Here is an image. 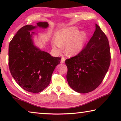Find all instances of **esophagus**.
<instances>
[{
	"instance_id": "1",
	"label": "esophagus",
	"mask_w": 121,
	"mask_h": 121,
	"mask_svg": "<svg viewBox=\"0 0 121 121\" xmlns=\"http://www.w3.org/2000/svg\"><path fill=\"white\" fill-rule=\"evenodd\" d=\"M65 58H64V57H62V58H61V63H65Z\"/></svg>"
}]
</instances>
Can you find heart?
<instances>
[{
    "instance_id": "heart-1",
    "label": "heart",
    "mask_w": 121,
    "mask_h": 121,
    "mask_svg": "<svg viewBox=\"0 0 121 121\" xmlns=\"http://www.w3.org/2000/svg\"><path fill=\"white\" fill-rule=\"evenodd\" d=\"M87 38L86 33L84 31L78 32V28L71 26L62 29L57 32L56 41L53 47L60 52L65 46V52L69 56H75L80 53L84 47Z\"/></svg>"
}]
</instances>
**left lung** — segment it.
<instances>
[{
    "label": "left lung",
    "instance_id": "8db88e82",
    "mask_svg": "<svg viewBox=\"0 0 121 121\" xmlns=\"http://www.w3.org/2000/svg\"><path fill=\"white\" fill-rule=\"evenodd\" d=\"M108 39L100 26L84 48L76 56L66 59L67 79L73 90L80 93L93 91L105 77L110 63Z\"/></svg>",
    "mask_w": 121,
    "mask_h": 121
}]
</instances>
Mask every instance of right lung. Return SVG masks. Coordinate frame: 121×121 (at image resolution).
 <instances>
[{
	"mask_svg": "<svg viewBox=\"0 0 121 121\" xmlns=\"http://www.w3.org/2000/svg\"><path fill=\"white\" fill-rule=\"evenodd\" d=\"M36 26L26 25L13 37L9 44V65L16 82L26 91L42 92L50 84L55 68L61 58L53 57L34 45L30 31L37 26L47 28L48 22H38Z\"/></svg>",
	"mask_w": 121,
	"mask_h": 121,
	"instance_id": "obj_1",
	"label": "right lung"
}]
</instances>
